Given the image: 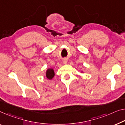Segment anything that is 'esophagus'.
Wrapping results in <instances>:
<instances>
[{
	"instance_id": "esophagus-1",
	"label": "esophagus",
	"mask_w": 125,
	"mask_h": 125,
	"mask_svg": "<svg viewBox=\"0 0 125 125\" xmlns=\"http://www.w3.org/2000/svg\"><path fill=\"white\" fill-rule=\"evenodd\" d=\"M63 62L64 64H66V63H67V59L66 58H64L63 59Z\"/></svg>"
}]
</instances>
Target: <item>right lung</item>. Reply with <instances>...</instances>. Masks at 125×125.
Wrapping results in <instances>:
<instances>
[{
	"label": "right lung",
	"instance_id": "1",
	"mask_svg": "<svg viewBox=\"0 0 125 125\" xmlns=\"http://www.w3.org/2000/svg\"><path fill=\"white\" fill-rule=\"evenodd\" d=\"M54 76V71L53 69H48L46 71V77L48 79H52Z\"/></svg>",
	"mask_w": 125,
	"mask_h": 125
}]
</instances>
